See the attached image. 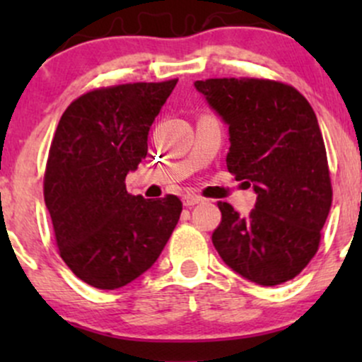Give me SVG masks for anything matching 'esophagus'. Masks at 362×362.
<instances>
[{
	"label": "esophagus",
	"mask_w": 362,
	"mask_h": 362,
	"mask_svg": "<svg viewBox=\"0 0 362 362\" xmlns=\"http://www.w3.org/2000/svg\"><path fill=\"white\" fill-rule=\"evenodd\" d=\"M182 202H184V206L187 207H192L195 204H199V202H202V197H199V195H194V194H187L182 197Z\"/></svg>",
	"instance_id": "34e87169"
}]
</instances>
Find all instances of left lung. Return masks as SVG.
<instances>
[{
  "mask_svg": "<svg viewBox=\"0 0 362 362\" xmlns=\"http://www.w3.org/2000/svg\"><path fill=\"white\" fill-rule=\"evenodd\" d=\"M194 86L228 126V170L257 194L248 216L219 202L216 250L228 267L255 284L293 279L317 253L332 206L317 115L284 83L214 78Z\"/></svg>",
  "mask_w": 362,
  "mask_h": 362,
  "instance_id": "obj_1",
  "label": "left lung"
}]
</instances>
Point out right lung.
Instances as JSON below:
<instances>
[{
  "label": "right lung",
  "instance_id": "obj_1",
  "mask_svg": "<svg viewBox=\"0 0 362 362\" xmlns=\"http://www.w3.org/2000/svg\"><path fill=\"white\" fill-rule=\"evenodd\" d=\"M177 80L88 91L64 110L44 177L61 259L98 289H119L158 260L182 213L177 195L144 199L126 177L148 155V134Z\"/></svg>",
  "mask_w": 362,
  "mask_h": 362
}]
</instances>
